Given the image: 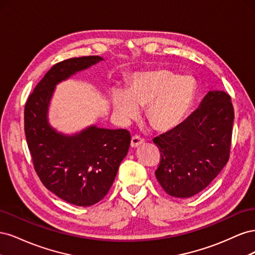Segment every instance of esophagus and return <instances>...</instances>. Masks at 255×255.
<instances>
[{
  "instance_id": "1",
  "label": "esophagus",
  "mask_w": 255,
  "mask_h": 255,
  "mask_svg": "<svg viewBox=\"0 0 255 255\" xmlns=\"http://www.w3.org/2000/svg\"><path fill=\"white\" fill-rule=\"evenodd\" d=\"M143 142H144L143 138H141L140 136H138V135H134L132 137V140H130V146H132V148H137L138 145H140Z\"/></svg>"
}]
</instances>
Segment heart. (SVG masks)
<instances>
[{
    "mask_svg": "<svg viewBox=\"0 0 255 255\" xmlns=\"http://www.w3.org/2000/svg\"><path fill=\"white\" fill-rule=\"evenodd\" d=\"M195 92L196 84L190 76L158 68L135 73L127 90H114L113 105L122 119L136 118L140 107H146L145 116L151 127L165 132L180 125Z\"/></svg>",
    "mask_w": 255,
    "mask_h": 255,
    "instance_id": "obj_1",
    "label": "heart"
}]
</instances>
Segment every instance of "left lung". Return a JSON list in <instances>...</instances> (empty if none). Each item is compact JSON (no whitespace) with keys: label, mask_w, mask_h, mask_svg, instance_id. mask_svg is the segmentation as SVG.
Masks as SVG:
<instances>
[{"label":"left lung","mask_w":255,"mask_h":255,"mask_svg":"<svg viewBox=\"0 0 255 255\" xmlns=\"http://www.w3.org/2000/svg\"><path fill=\"white\" fill-rule=\"evenodd\" d=\"M234 121L231 97L208 91L181 125L153 139L160 152L155 176L175 198H190L206 188L228 163Z\"/></svg>","instance_id":"left-lung-1"}]
</instances>
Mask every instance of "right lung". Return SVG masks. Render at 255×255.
Listing matches in <instances>:
<instances>
[{
  "label": "right lung",
  "instance_id": "right-lung-1",
  "mask_svg": "<svg viewBox=\"0 0 255 255\" xmlns=\"http://www.w3.org/2000/svg\"><path fill=\"white\" fill-rule=\"evenodd\" d=\"M100 60L103 58L83 56L55 64L37 84L24 109L25 137L37 175L45 188L78 206L94 205L107 195L128 154L130 134L92 126L67 136L50 127L48 110L56 84Z\"/></svg>",
  "mask_w": 255,
  "mask_h": 255
}]
</instances>
